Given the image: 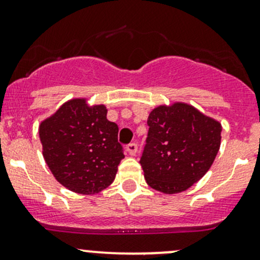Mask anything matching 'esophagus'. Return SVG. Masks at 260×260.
<instances>
[{
  "mask_svg": "<svg viewBox=\"0 0 260 260\" xmlns=\"http://www.w3.org/2000/svg\"><path fill=\"white\" fill-rule=\"evenodd\" d=\"M137 144L136 143H129L127 146V151H128V153H129L131 155H136L137 154Z\"/></svg>",
  "mask_w": 260,
  "mask_h": 260,
  "instance_id": "1",
  "label": "esophagus"
}]
</instances>
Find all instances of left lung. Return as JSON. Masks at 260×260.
I'll return each instance as SVG.
<instances>
[{
	"mask_svg": "<svg viewBox=\"0 0 260 260\" xmlns=\"http://www.w3.org/2000/svg\"><path fill=\"white\" fill-rule=\"evenodd\" d=\"M147 123L141 166L149 187L176 194L209 171L220 147L219 122L188 103L174 102L152 109Z\"/></svg>",
	"mask_w": 260,
	"mask_h": 260,
	"instance_id": "1",
	"label": "left lung"
}]
</instances>
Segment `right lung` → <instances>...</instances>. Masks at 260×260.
<instances>
[{"instance_id":"obj_1","label":"right lung","mask_w":260,"mask_h":260,"mask_svg":"<svg viewBox=\"0 0 260 260\" xmlns=\"http://www.w3.org/2000/svg\"><path fill=\"white\" fill-rule=\"evenodd\" d=\"M38 133L48 168L67 189L95 194L116 178L124 155L105 105L72 98L41 122Z\"/></svg>"}]
</instances>
